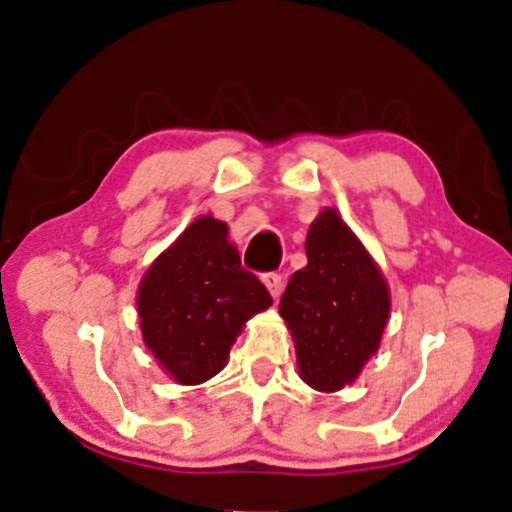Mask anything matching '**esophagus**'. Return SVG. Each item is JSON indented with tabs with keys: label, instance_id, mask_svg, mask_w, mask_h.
<instances>
[{
	"label": "esophagus",
	"instance_id": "esophagus-1",
	"mask_svg": "<svg viewBox=\"0 0 512 512\" xmlns=\"http://www.w3.org/2000/svg\"><path fill=\"white\" fill-rule=\"evenodd\" d=\"M263 284L265 286H268V291H270V296L272 298H279V293H282V277H279L277 275V272H265V275H263Z\"/></svg>",
	"mask_w": 512,
	"mask_h": 512
}]
</instances>
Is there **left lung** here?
<instances>
[{
	"mask_svg": "<svg viewBox=\"0 0 512 512\" xmlns=\"http://www.w3.org/2000/svg\"><path fill=\"white\" fill-rule=\"evenodd\" d=\"M279 314L296 345L300 380L317 391L352 384L377 352L391 312L380 265L335 209H321L305 240Z\"/></svg>",
	"mask_w": 512,
	"mask_h": 512,
	"instance_id": "8db88e82",
	"label": "left lung"
}]
</instances>
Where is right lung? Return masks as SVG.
Returning a JSON list of instances; mask_svg holds the SVG:
<instances>
[{"label": "right lung", "instance_id": "1", "mask_svg": "<svg viewBox=\"0 0 512 512\" xmlns=\"http://www.w3.org/2000/svg\"><path fill=\"white\" fill-rule=\"evenodd\" d=\"M272 298L242 268L228 226L198 216L146 270L137 291L144 345L177 384H202L221 373L247 321Z\"/></svg>", "mask_w": 512, "mask_h": 512}]
</instances>
